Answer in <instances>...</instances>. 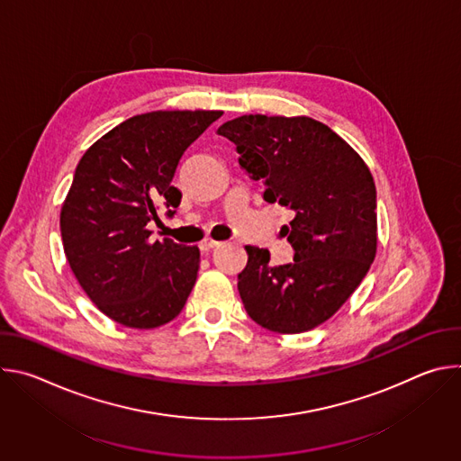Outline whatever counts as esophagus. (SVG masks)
<instances>
[{
  "instance_id": "34e87169",
  "label": "esophagus",
  "mask_w": 461,
  "mask_h": 461,
  "mask_svg": "<svg viewBox=\"0 0 461 461\" xmlns=\"http://www.w3.org/2000/svg\"><path fill=\"white\" fill-rule=\"evenodd\" d=\"M217 246H221V242H219V240H213V239H204V240L199 244V248H201L203 251H210V249H213V248H217Z\"/></svg>"
}]
</instances>
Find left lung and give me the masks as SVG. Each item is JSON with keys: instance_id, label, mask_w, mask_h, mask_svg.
I'll list each match as a JSON object with an SVG mask.
<instances>
[{"instance_id": "obj_1", "label": "left lung", "mask_w": 461, "mask_h": 461, "mask_svg": "<svg viewBox=\"0 0 461 461\" xmlns=\"http://www.w3.org/2000/svg\"><path fill=\"white\" fill-rule=\"evenodd\" d=\"M217 133L237 146L265 201L292 210L285 235L294 260L272 267L270 251L246 246L239 294L267 330L301 334L330 319L365 279L377 248L375 185L363 158L308 116L244 114Z\"/></svg>"}]
</instances>
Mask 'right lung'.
Listing matches in <instances>:
<instances>
[{
	"label": "right lung",
	"instance_id": "1",
	"mask_svg": "<svg viewBox=\"0 0 461 461\" xmlns=\"http://www.w3.org/2000/svg\"><path fill=\"white\" fill-rule=\"evenodd\" d=\"M222 111H153L113 127L77 166L59 213L63 251L84 292L113 321L157 328L184 308L201 265L196 246L151 240L148 222L178 208L171 184L184 151Z\"/></svg>",
	"mask_w": 461,
	"mask_h": 461
}]
</instances>
